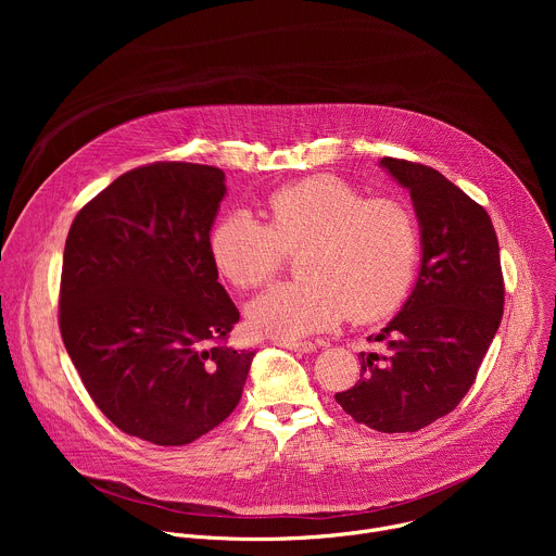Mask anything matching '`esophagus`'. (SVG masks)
<instances>
[{"instance_id":"1","label":"esophagus","mask_w":556,"mask_h":556,"mask_svg":"<svg viewBox=\"0 0 556 556\" xmlns=\"http://www.w3.org/2000/svg\"><path fill=\"white\" fill-rule=\"evenodd\" d=\"M275 345L292 350V352H301V354H309L316 350V345L309 341H275Z\"/></svg>"}]
</instances>
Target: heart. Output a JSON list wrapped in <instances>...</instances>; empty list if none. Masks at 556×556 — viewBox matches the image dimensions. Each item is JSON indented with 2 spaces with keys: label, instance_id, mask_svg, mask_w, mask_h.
Here are the masks:
<instances>
[{
  "label": "heart",
  "instance_id": "b5f03b06",
  "mask_svg": "<svg viewBox=\"0 0 556 556\" xmlns=\"http://www.w3.org/2000/svg\"><path fill=\"white\" fill-rule=\"evenodd\" d=\"M266 213V226L244 211L226 213L208 237L217 270L242 290L264 286L286 251H299L301 279L249 305L253 332L296 341L345 314L356 324L380 321L407 301L420 264V228L407 202L367 200L337 176H312L277 189Z\"/></svg>",
  "mask_w": 556,
  "mask_h": 556
}]
</instances>
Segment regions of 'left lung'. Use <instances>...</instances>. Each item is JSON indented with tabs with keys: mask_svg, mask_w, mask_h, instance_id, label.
Segmentation results:
<instances>
[{
	"mask_svg": "<svg viewBox=\"0 0 556 556\" xmlns=\"http://www.w3.org/2000/svg\"><path fill=\"white\" fill-rule=\"evenodd\" d=\"M412 195L422 260L403 309L361 354V380L334 399L380 433H414L451 414L475 382L504 314L500 244L484 206L440 172L382 157ZM371 339V337H369Z\"/></svg>",
	"mask_w": 556,
	"mask_h": 556,
	"instance_id": "8db88e82",
	"label": "left lung"
}]
</instances>
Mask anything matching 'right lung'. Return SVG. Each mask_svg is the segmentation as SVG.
<instances>
[{
	"instance_id": "obj_1",
	"label": "right lung",
	"mask_w": 556,
	"mask_h": 556,
	"mask_svg": "<svg viewBox=\"0 0 556 556\" xmlns=\"http://www.w3.org/2000/svg\"><path fill=\"white\" fill-rule=\"evenodd\" d=\"M224 195L217 167L153 163L116 178L70 226L63 345L127 435L189 444L242 399L255 352L226 345L240 312L208 249Z\"/></svg>"
}]
</instances>
